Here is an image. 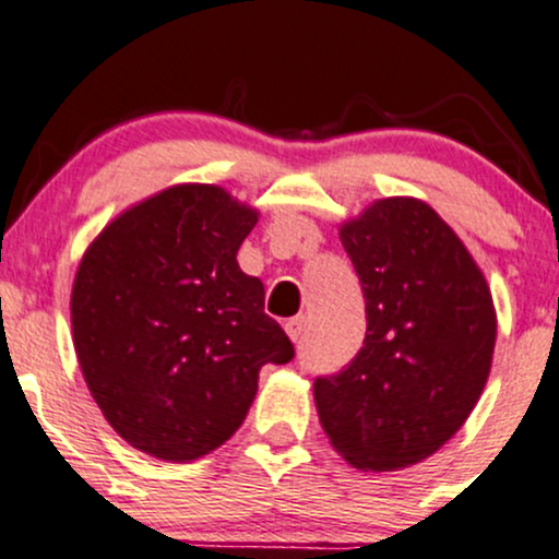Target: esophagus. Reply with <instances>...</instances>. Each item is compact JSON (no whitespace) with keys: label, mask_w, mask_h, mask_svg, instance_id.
I'll list each match as a JSON object with an SVG mask.
<instances>
[{"label":"esophagus","mask_w":559,"mask_h":559,"mask_svg":"<svg viewBox=\"0 0 559 559\" xmlns=\"http://www.w3.org/2000/svg\"><path fill=\"white\" fill-rule=\"evenodd\" d=\"M305 331H308V318L305 316H297V318H292V321H286V334H289V340L294 342V345H299V342H302Z\"/></svg>","instance_id":"34e87169"}]
</instances>
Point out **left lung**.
I'll return each mask as SVG.
<instances>
[{
    "label": "left lung",
    "mask_w": 559,
    "mask_h": 559,
    "mask_svg": "<svg viewBox=\"0 0 559 559\" xmlns=\"http://www.w3.org/2000/svg\"><path fill=\"white\" fill-rule=\"evenodd\" d=\"M366 297V340L318 377L329 443L364 472L425 462L462 429L493 364L496 308L462 238L411 195L377 199L340 225Z\"/></svg>",
    "instance_id": "left-lung-1"
}]
</instances>
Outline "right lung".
<instances>
[{
	"instance_id": "1",
	"label": "right lung",
	"mask_w": 559,
	"mask_h": 559,
	"mask_svg": "<svg viewBox=\"0 0 559 559\" xmlns=\"http://www.w3.org/2000/svg\"><path fill=\"white\" fill-rule=\"evenodd\" d=\"M260 219L225 188L180 182L95 236L71 289L73 349L106 421L132 449L186 464L247 419L265 364L294 347L238 267Z\"/></svg>"
}]
</instances>
